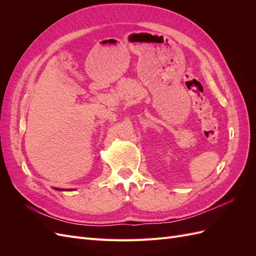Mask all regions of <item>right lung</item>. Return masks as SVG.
Masks as SVG:
<instances>
[{
  "instance_id": "add662e5",
  "label": "right lung",
  "mask_w": 256,
  "mask_h": 256,
  "mask_svg": "<svg viewBox=\"0 0 256 256\" xmlns=\"http://www.w3.org/2000/svg\"><path fill=\"white\" fill-rule=\"evenodd\" d=\"M56 190H60V189H58H58H56Z\"/></svg>"
}]
</instances>
